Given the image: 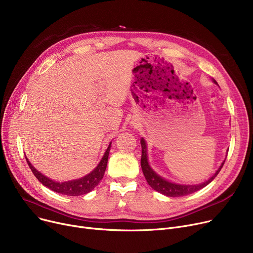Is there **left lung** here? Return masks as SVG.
Masks as SVG:
<instances>
[{
  "instance_id": "8db88e82",
  "label": "left lung",
  "mask_w": 253,
  "mask_h": 253,
  "mask_svg": "<svg viewBox=\"0 0 253 253\" xmlns=\"http://www.w3.org/2000/svg\"><path fill=\"white\" fill-rule=\"evenodd\" d=\"M214 83H216V81H214ZM141 143V160H140V164H141V169L143 172V175L147 179L148 183L151 185V188H153L155 191L161 193L165 196L168 197H182V196H187L190 194H193L199 190H201L202 188L206 187L207 184H209L212 180H213L216 175L219 173V171L221 170L224 161L222 162V164L220 165V167L218 168V170L215 172V174L210 177L207 181L201 183V184H194V185H189V184H176V183H172L169 182L165 179H163L162 177L159 176L155 171H153V169L150 167L149 162H148V156H147V145H145V141L143 138H141L140 140Z\"/></svg>"
}]
</instances>
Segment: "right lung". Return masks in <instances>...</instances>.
<instances>
[{
  "mask_svg": "<svg viewBox=\"0 0 253 253\" xmlns=\"http://www.w3.org/2000/svg\"><path fill=\"white\" fill-rule=\"evenodd\" d=\"M110 149H111V143L109 145L108 150H106V152L104 153V156L102 157L98 166L92 172H90L89 174H87L86 176H84L82 178L66 181V182L53 181L52 179L44 176L41 172L36 170L35 167L30 163L28 159H26V162H28L31 170L33 171V173L37 177V179L41 183H43L45 187L49 188L50 190L54 191L56 193L62 194V195L80 196V195H84V194L91 192L102 179L105 169H106V165H108Z\"/></svg>",
  "mask_w": 253,
  "mask_h": 253,
  "instance_id": "obj_1",
  "label": "right lung"
}]
</instances>
